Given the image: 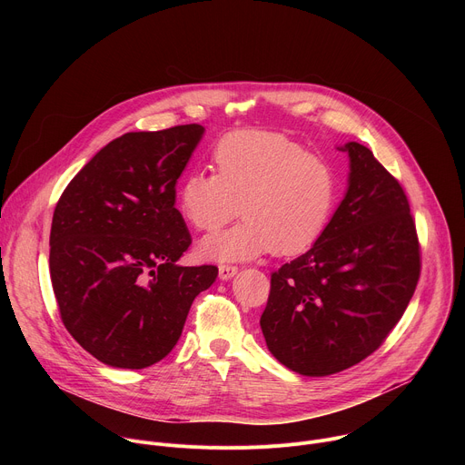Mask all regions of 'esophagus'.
<instances>
[{
    "instance_id": "esophagus-1",
    "label": "esophagus",
    "mask_w": 465,
    "mask_h": 465,
    "mask_svg": "<svg viewBox=\"0 0 465 465\" xmlns=\"http://www.w3.org/2000/svg\"><path fill=\"white\" fill-rule=\"evenodd\" d=\"M237 267H233V264H221V267H219V278L221 280H232L235 274H237Z\"/></svg>"
}]
</instances>
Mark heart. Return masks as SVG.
<instances>
[{"mask_svg": "<svg viewBox=\"0 0 465 465\" xmlns=\"http://www.w3.org/2000/svg\"><path fill=\"white\" fill-rule=\"evenodd\" d=\"M215 171H189L178 187V212L206 237L208 261H246L272 250L298 255L318 242L339 203V174L320 154L264 130H237L213 149Z\"/></svg>", "mask_w": 465, "mask_h": 465, "instance_id": "b5f03b06", "label": "heart"}]
</instances>
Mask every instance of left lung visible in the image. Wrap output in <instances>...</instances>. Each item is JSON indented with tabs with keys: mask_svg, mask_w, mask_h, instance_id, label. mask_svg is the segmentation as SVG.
Segmentation results:
<instances>
[{
	"mask_svg": "<svg viewBox=\"0 0 465 465\" xmlns=\"http://www.w3.org/2000/svg\"><path fill=\"white\" fill-rule=\"evenodd\" d=\"M350 185L327 230L271 274L261 331L289 370L323 377L371 355L401 320L420 280L421 248L409 198L355 142Z\"/></svg>",
	"mask_w": 465,
	"mask_h": 465,
	"instance_id": "obj_1",
	"label": "left lung"
}]
</instances>
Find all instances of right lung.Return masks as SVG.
<instances>
[{
    "label": "right lung",
    "mask_w": 465,
    "mask_h": 465,
    "mask_svg": "<svg viewBox=\"0 0 465 465\" xmlns=\"http://www.w3.org/2000/svg\"><path fill=\"white\" fill-rule=\"evenodd\" d=\"M203 124L126 132L101 149L60 194L49 272L62 323L97 361L142 370L176 346L193 300L215 264L180 267L191 244L174 208L176 180Z\"/></svg>",
    "instance_id": "add662e5"
}]
</instances>
